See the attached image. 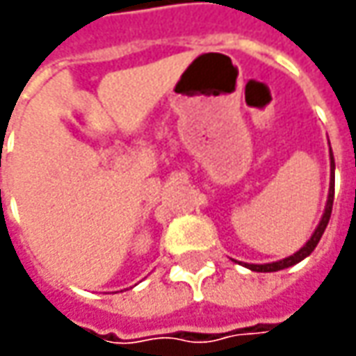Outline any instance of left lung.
I'll use <instances>...</instances> for the list:
<instances>
[{"mask_svg": "<svg viewBox=\"0 0 356 356\" xmlns=\"http://www.w3.org/2000/svg\"><path fill=\"white\" fill-rule=\"evenodd\" d=\"M331 166H333V170H335V160H333V154H331ZM333 198H335V182L331 180V188H329V200H327V208H325V213H323L321 222H319V226L315 229V234L311 236L307 243L299 250L293 255H289V257H285V259H281V261H275V264H266V266H255V264H248V267L252 269V271H280V269H285V267H291L295 264H299L303 257H307L309 253L313 252L315 248H317V243H319V239H321L323 232H325V227L329 224V218H331V212H333Z\"/></svg>", "mask_w": 356, "mask_h": 356, "instance_id": "1", "label": "left lung"}]
</instances>
